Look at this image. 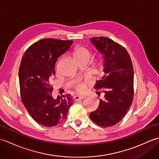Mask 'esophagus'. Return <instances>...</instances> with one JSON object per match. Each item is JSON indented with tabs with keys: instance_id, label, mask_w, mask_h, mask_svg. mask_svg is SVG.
Instances as JSON below:
<instances>
[{
	"instance_id": "esophagus-1",
	"label": "esophagus",
	"mask_w": 159,
	"mask_h": 159,
	"mask_svg": "<svg viewBox=\"0 0 159 159\" xmlns=\"http://www.w3.org/2000/svg\"><path fill=\"white\" fill-rule=\"evenodd\" d=\"M85 98V96H74V100L75 101H78L79 100H83Z\"/></svg>"
}]
</instances>
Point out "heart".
I'll return each mask as SVG.
<instances>
[{"label":"heart","mask_w":159,"mask_h":159,"mask_svg":"<svg viewBox=\"0 0 159 159\" xmlns=\"http://www.w3.org/2000/svg\"><path fill=\"white\" fill-rule=\"evenodd\" d=\"M73 56L76 61L84 59V58H89L90 59L91 54L87 48H84L83 46H77L75 48L73 52ZM76 89L78 92L83 93L85 91V85L83 84H79L76 87Z\"/></svg>","instance_id":"b5f03b06"}]
</instances>
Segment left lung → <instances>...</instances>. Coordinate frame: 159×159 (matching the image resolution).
Masks as SVG:
<instances>
[{
	"instance_id": "8db88e82",
	"label": "left lung",
	"mask_w": 159,
	"mask_h": 159,
	"mask_svg": "<svg viewBox=\"0 0 159 159\" xmlns=\"http://www.w3.org/2000/svg\"><path fill=\"white\" fill-rule=\"evenodd\" d=\"M90 42L103 55L104 75L93 87L101 89L104 97L100 99L99 107L89 117L100 126L111 127L122 119L133 102V63L126 50L112 39L94 37Z\"/></svg>"
}]
</instances>
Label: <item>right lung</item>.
I'll return each mask as SVG.
<instances>
[{
    "instance_id": "add662e5",
    "label": "right lung",
    "mask_w": 159,
    "mask_h": 159,
    "mask_svg": "<svg viewBox=\"0 0 159 159\" xmlns=\"http://www.w3.org/2000/svg\"><path fill=\"white\" fill-rule=\"evenodd\" d=\"M70 40L43 39L33 43L24 54L19 67V83L22 101L37 123L52 127L67 118L73 102L70 94L52 95L51 85L57 59L67 51Z\"/></svg>"
}]
</instances>
